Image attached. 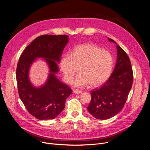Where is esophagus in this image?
Instances as JSON below:
<instances>
[{
  "label": "esophagus",
  "mask_w": 150,
  "mask_h": 150,
  "mask_svg": "<svg viewBox=\"0 0 150 150\" xmlns=\"http://www.w3.org/2000/svg\"><path fill=\"white\" fill-rule=\"evenodd\" d=\"M73 91H74V93H75V94H81V93H82V91H79V90H75V89H74V90H73Z\"/></svg>",
  "instance_id": "obj_1"
}]
</instances>
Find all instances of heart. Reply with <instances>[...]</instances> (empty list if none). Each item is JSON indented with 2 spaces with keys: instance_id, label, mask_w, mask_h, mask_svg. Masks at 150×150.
Here are the masks:
<instances>
[{
  "instance_id": "heart-1",
  "label": "heart",
  "mask_w": 150,
  "mask_h": 150,
  "mask_svg": "<svg viewBox=\"0 0 150 150\" xmlns=\"http://www.w3.org/2000/svg\"><path fill=\"white\" fill-rule=\"evenodd\" d=\"M113 58L110 52L93 44L76 46L72 54H64L60 62L63 79L69 83L74 75L81 72L72 81L76 87H83L90 83L98 87L108 79L112 72Z\"/></svg>"
}]
</instances>
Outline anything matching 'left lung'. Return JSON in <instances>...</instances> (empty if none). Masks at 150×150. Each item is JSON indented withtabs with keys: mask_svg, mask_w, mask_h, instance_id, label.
<instances>
[{
	"mask_svg": "<svg viewBox=\"0 0 150 150\" xmlns=\"http://www.w3.org/2000/svg\"><path fill=\"white\" fill-rule=\"evenodd\" d=\"M109 41L116 42L112 39ZM117 57L111 76L99 88L91 92L87 109L95 118L108 119L123 109L133 83V71L129 56L117 45Z\"/></svg>",
	"mask_w": 150,
	"mask_h": 150,
	"instance_id": "1",
	"label": "left lung"
}]
</instances>
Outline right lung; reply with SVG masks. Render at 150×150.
<instances>
[{"label":"right lung","instance_id":"add662e5","mask_svg":"<svg viewBox=\"0 0 150 150\" xmlns=\"http://www.w3.org/2000/svg\"><path fill=\"white\" fill-rule=\"evenodd\" d=\"M68 41L67 35H40L25 49L18 62L16 76L19 96L28 112L38 120L56 117L72 93L71 88L55 75L59 71L56 62H60ZM37 57L45 58L50 69L47 82L40 88L34 87L28 77L30 66Z\"/></svg>","mask_w":150,"mask_h":150}]
</instances>
